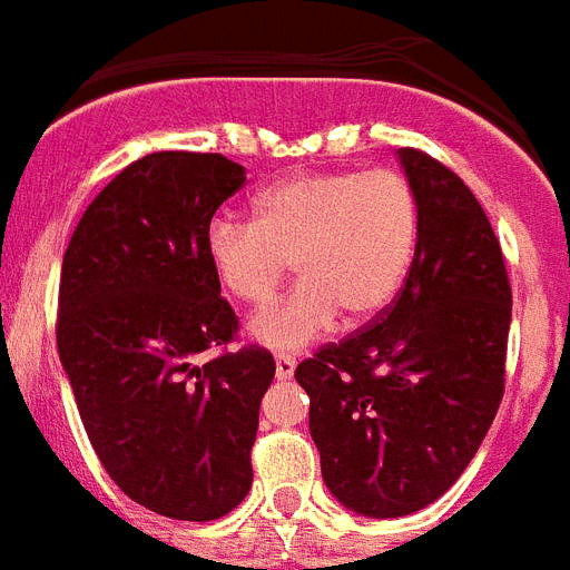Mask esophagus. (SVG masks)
I'll return each instance as SVG.
<instances>
[{
  "instance_id": "34e87169",
  "label": "esophagus",
  "mask_w": 570,
  "mask_h": 570,
  "mask_svg": "<svg viewBox=\"0 0 570 570\" xmlns=\"http://www.w3.org/2000/svg\"><path fill=\"white\" fill-rule=\"evenodd\" d=\"M294 367H297V358L288 356V353H279L276 356V376L279 380H291L294 376Z\"/></svg>"
}]
</instances>
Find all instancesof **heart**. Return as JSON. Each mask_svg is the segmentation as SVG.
Instances as JSON below:
<instances>
[{"label":"heart","instance_id":"obj_1","mask_svg":"<svg viewBox=\"0 0 570 570\" xmlns=\"http://www.w3.org/2000/svg\"><path fill=\"white\" fill-rule=\"evenodd\" d=\"M256 220L214 217L206 256L220 288L267 306L288 262L299 285L253 321V338L294 350L335 323L376 317L397 297L421 235V203L397 170H312L262 190Z\"/></svg>","mask_w":570,"mask_h":570}]
</instances>
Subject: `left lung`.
I'll return each mask as SVG.
<instances>
[{
  "mask_svg": "<svg viewBox=\"0 0 570 570\" xmlns=\"http://www.w3.org/2000/svg\"><path fill=\"white\" fill-rule=\"evenodd\" d=\"M421 203L406 285L367 326L297 364L326 489L367 518L439 500L507 385L512 288L489 217L456 173L400 149Z\"/></svg>",
  "mask_w": 570,
  "mask_h": 570,
  "instance_id": "left-lung-1",
  "label": "left lung"
}]
</instances>
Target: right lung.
Returning a JSON list of instances; mask_svg holds the SVG:
<instances>
[{
	"mask_svg": "<svg viewBox=\"0 0 570 570\" xmlns=\"http://www.w3.org/2000/svg\"><path fill=\"white\" fill-rule=\"evenodd\" d=\"M244 181L220 153L144 156L99 190L63 253L55 338L81 423L117 489L176 521L247 498L276 373L271 350L226 347L238 317L206 256L214 212Z\"/></svg>",
	"mask_w": 570,
	"mask_h": 570,
	"instance_id": "right-lung-1",
	"label": "right lung"
}]
</instances>
